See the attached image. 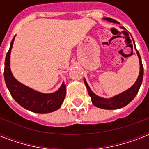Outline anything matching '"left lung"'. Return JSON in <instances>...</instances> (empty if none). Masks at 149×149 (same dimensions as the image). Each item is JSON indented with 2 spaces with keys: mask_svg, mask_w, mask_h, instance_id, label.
<instances>
[{
  "mask_svg": "<svg viewBox=\"0 0 149 149\" xmlns=\"http://www.w3.org/2000/svg\"><path fill=\"white\" fill-rule=\"evenodd\" d=\"M104 20H106V21L110 22H113V23H118L117 21L112 19V18H110V17H104ZM134 47H135V45H134ZM136 52L137 55L139 56V63H140V72H139V77H138V79H137L136 82L134 84V85L132 87H130L128 90L125 91V92H123V93H120L118 95L114 96L113 97L109 98V99L100 97H98L97 95H96L95 93L91 91L90 86L86 83V79H84V83H85V85L86 86L87 91H88L89 95L91 97L92 103H93L94 106L102 109L114 110V109H119L123 107L126 106L127 104H129L130 102L134 99V97L136 96V94L139 92V89H140V86H141V83H142V79H143L144 74L143 65H142V63H141V56H140V54H139V51L137 49Z\"/></svg>",
  "mask_w": 149,
  "mask_h": 149,
  "instance_id": "1",
  "label": "left lung"
}]
</instances>
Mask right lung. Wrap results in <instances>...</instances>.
I'll use <instances>...</instances> for the list:
<instances>
[{
	"instance_id": "1",
	"label": "right lung",
	"mask_w": 149,
	"mask_h": 149,
	"mask_svg": "<svg viewBox=\"0 0 149 149\" xmlns=\"http://www.w3.org/2000/svg\"><path fill=\"white\" fill-rule=\"evenodd\" d=\"M15 36L10 43L4 63V80L10 95L24 108L38 113H47L58 110L63 104L65 96V85H61L58 91L52 93H43L32 90L15 79L10 71V55Z\"/></svg>"
}]
</instances>
